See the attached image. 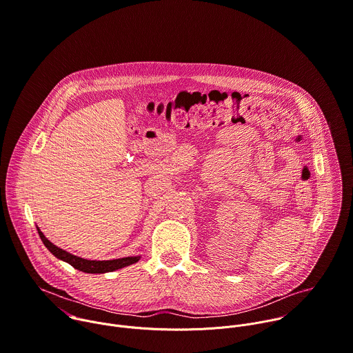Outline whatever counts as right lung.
<instances>
[{
  "instance_id": "add662e5",
  "label": "right lung",
  "mask_w": 353,
  "mask_h": 353,
  "mask_svg": "<svg viewBox=\"0 0 353 353\" xmlns=\"http://www.w3.org/2000/svg\"><path fill=\"white\" fill-rule=\"evenodd\" d=\"M37 231H39V236L41 237L44 245L54 256H57L58 259L69 263L74 269L84 272V273H108V272L126 268V266L133 265L140 261V256H132V258L129 256V258H121V259H113V261H87V259L79 258L76 255H72V254L58 248L57 245H54L44 237V234L40 231V228H37Z\"/></svg>"
}]
</instances>
